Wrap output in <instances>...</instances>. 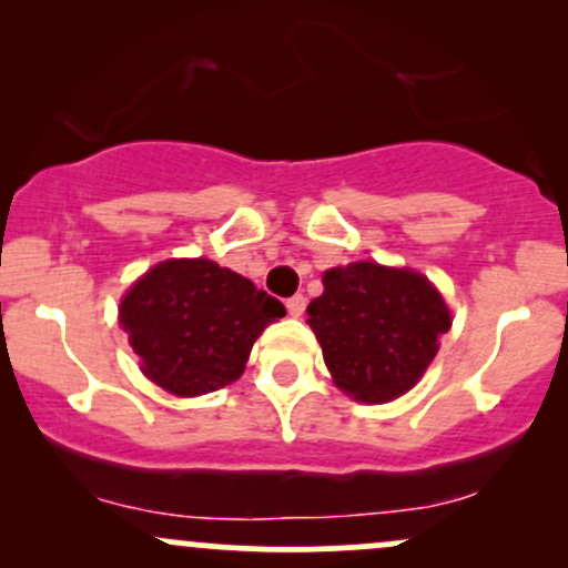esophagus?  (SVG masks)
Returning <instances> with one entry per match:
<instances>
[{
	"label": "esophagus",
	"mask_w": 568,
	"mask_h": 568,
	"mask_svg": "<svg viewBox=\"0 0 568 568\" xmlns=\"http://www.w3.org/2000/svg\"><path fill=\"white\" fill-rule=\"evenodd\" d=\"M304 306H306V298L302 296V293H296V296H291L288 302H285V310H288L291 317H302Z\"/></svg>",
	"instance_id": "34e87169"
}]
</instances>
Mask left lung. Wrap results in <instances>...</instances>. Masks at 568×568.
Listing matches in <instances>:
<instances>
[{
    "label": "left lung",
    "instance_id": "obj_1",
    "mask_svg": "<svg viewBox=\"0 0 568 568\" xmlns=\"http://www.w3.org/2000/svg\"><path fill=\"white\" fill-rule=\"evenodd\" d=\"M306 315L336 387L363 403L408 393L452 328V312L425 275L376 262L325 272Z\"/></svg>",
    "mask_w": 568,
    "mask_h": 568
}]
</instances>
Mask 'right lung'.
Listing matches in <instances>:
<instances>
[{"label":"right lung","instance_id":"right-lung-1","mask_svg":"<svg viewBox=\"0 0 568 568\" xmlns=\"http://www.w3.org/2000/svg\"><path fill=\"white\" fill-rule=\"evenodd\" d=\"M285 306L211 258H171L141 275L120 325L146 379L179 397L237 382L253 342Z\"/></svg>","mask_w":568,"mask_h":568}]
</instances>
